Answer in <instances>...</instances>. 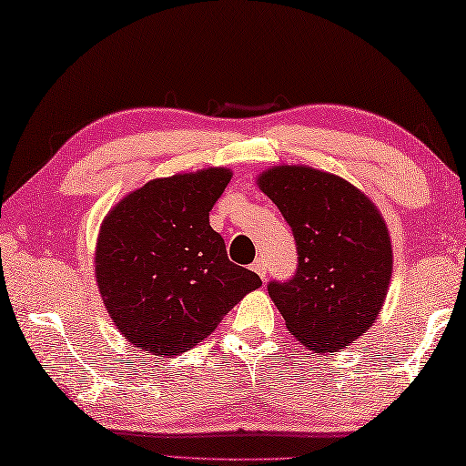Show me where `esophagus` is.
Returning a JSON list of instances; mask_svg holds the SVG:
<instances>
[{"mask_svg": "<svg viewBox=\"0 0 466 466\" xmlns=\"http://www.w3.org/2000/svg\"><path fill=\"white\" fill-rule=\"evenodd\" d=\"M252 270H255V273L262 279V281H265V277H267V265H265V260L262 258H258L255 265H252Z\"/></svg>", "mask_w": 466, "mask_h": 466, "instance_id": "esophagus-1", "label": "esophagus"}]
</instances>
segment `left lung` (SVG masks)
<instances>
[{"label":"left lung","mask_w":466,"mask_h":466,"mask_svg":"<svg viewBox=\"0 0 466 466\" xmlns=\"http://www.w3.org/2000/svg\"><path fill=\"white\" fill-rule=\"evenodd\" d=\"M258 187L298 247L295 275L267 285L287 329L309 350L349 346L373 326L389 289L393 250L385 219L354 185L311 167H273Z\"/></svg>","instance_id":"left-lung-1"}]
</instances>
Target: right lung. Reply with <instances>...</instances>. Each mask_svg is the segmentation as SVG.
Listing matches in <instances>:
<instances>
[{
  "instance_id": "1",
  "label": "right lung",
  "mask_w": 466,
  "mask_h": 466,
  "mask_svg": "<svg viewBox=\"0 0 466 466\" xmlns=\"http://www.w3.org/2000/svg\"><path fill=\"white\" fill-rule=\"evenodd\" d=\"M230 179L222 167L152 179L106 216L96 279L130 344L157 357L189 350L262 285L228 258L224 238L209 226Z\"/></svg>"
}]
</instances>
